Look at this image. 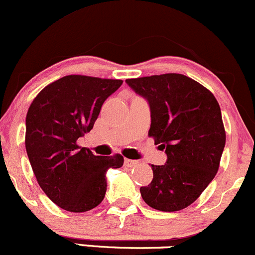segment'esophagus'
Instances as JSON below:
<instances>
[{
	"instance_id": "1",
	"label": "esophagus",
	"mask_w": 255,
	"mask_h": 255,
	"mask_svg": "<svg viewBox=\"0 0 255 255\" xmlns=\"http://www.w3.org/2000/svg\"><path fill=\"white\" fill-rule=\"evenodd\" d=\"M138 161L137 160H132V159H128V158H125L124 160V165L128 166V168H132V166L137 165Z\"/></svg>"
}]
</instances>
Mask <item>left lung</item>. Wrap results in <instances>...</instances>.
<instances>
[{
	"label": "left lung",
	"mask_w": 255,
	"mask_h": 255,
	"mask_svg": "<svg viewBox=\"0 0 255 255\" xmlns=\"http://www.w3.org/2000/svg\"><path fill=\"white\" fill-rule=\"evenodd\" d=\"M136 94L148 101L150 128L166 163L152 165L153 180L139 188L153 209L177 212L201 196L218 172L226 133L214 95L182 74L128 79Z\"/></svg>",
	"instance_id": "left-lung-1"
}]
</instances>
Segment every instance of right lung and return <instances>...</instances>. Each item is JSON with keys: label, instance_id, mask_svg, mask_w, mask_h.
Listing matches in <instances>:
<instances>
[{"label": "right lung", "instance_id": "obj_1", "mask_svg": "<svg viewBox=\"0 0 255 255\" xmlns=\"http://www.w3.org/2000/svg\"><path fill=\"white\" fill-rule=\"evenodd\" d=\"M122 80L67 75L47 85L26 114L25 148L40 187L62 209L84 213L105 198L106 172L123 155H95L78 138L90 132L102 105Z\"/></svg>", "mask_w": 255, "mask_h": 255}]
</instances>
